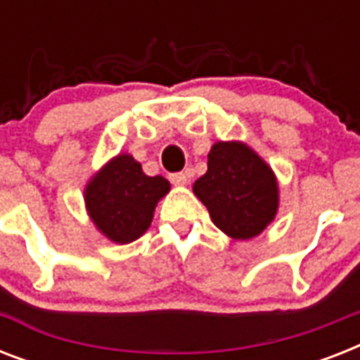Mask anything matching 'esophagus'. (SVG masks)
Listing matches in <instances>:
<instances>
[{"instance_id": "obj_1", "label": "esophagus", "mask_w": 360, "mask_h": 360, "mask_svg": "<svg viewBox=\"0 0 360 360\" xmlns=\"http://www.w3.org/2000/svg\"><path fill=\"white\" fill-rule=\"evenodd\" d=\"M169 181H172V185L183 186V185H186L188 177H186V174H183V172H177V174L169 175Z\"/></svg>"}]
</instances>
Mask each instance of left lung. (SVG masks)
Wrapping results in <instances>:
<instances>
[{
    "label": "left lung",
    "mask_w": 360,
    "mask_h": 360,
    "mask_svg": "<svg viewBox=\"0 0 360 360\" xmlns=\"http://www.w3.org/2000/svg\"><path fill=\"white\" fill-rule=\"evenodd\" d=\"M214 226L233 239L259 236L274 219L278 186L267 164L239 141H219L209 153L207 172L194 183Z\"/></svg>",
    "instance_id": "1"
}]
</instances>
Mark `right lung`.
Here are the masks:
<instances>
[{
	"label": "right lung",
	"instance_id": "obj_1",
	"mask_svg": "<svg viewBox=\"0 0 360 360\" xmlns=\"http://www.w3.org/2000/svg\"><path fill=\"white\" fill-rule=\"evenodd\" d=\"M168 191L164 177H149L130 155H120L87 185L86 205L98 230L124 245L149 228L157 202Z\"/></svg>",
	"mask_w": 360,
	"mask_h": 360
}]
</instances>
